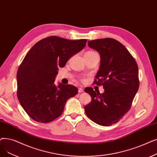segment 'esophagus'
I'll use <instances>...</instances> for the list:
<instances>
[{
	"label": "esophagus",
	"mask_w": 157,
	"mask_h": 157,
	"mask_svg": "<svg viewBox=\"0 0 157 157\" xmlns=\"http://www.w3.org/2000/svg\"><path fill=\"white\" fill-rule=\"evenodd\" d=\"M78 92L79 93H81V92H84V90L83 88H78Z\"/></svg>",
	"instance_id": "34e87169"
}]
</instances>
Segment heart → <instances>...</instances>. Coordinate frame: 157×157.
I'll return each mask as SVG.
<instances>
[{
  "label": "heart",
  "instance_id": "b5f03b06",
  "mask_svg": "<svg viewBox=\"0 0 157 157\" xmlns=\"http://www.w3.org/2000/svg\"><path fill=\"white\" fill-rule=\"evenodd\" d=\"M94 53H95V52H94L93 51H88L87 52H86V54H94Z\"/></svg>",
  "mask_w": 157,
  "mask_h": 157
}]
</instances>
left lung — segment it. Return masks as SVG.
I'll list each match as a JSON object with an SVG mask.
<instances>
[{
    "label": "left lung",
    "instance_id": "obj_1",
    "mask_svg": "<svg viewBox=\"0 0 157 157\" xmlns=\"http://www.w3.org/2000/svg\"><path fill=\"white\" fill-rule=\"evenodd\" d=\"M90 48L100 54L101 65L94 83L103 85L100 94L91 87L85 91L92 101L85 112L92 121L101 126L116 123L127 113L139 87V69L135 59L117 40L102 38L88 41Z\"/></svg>",
    "mask_w": 157,
    "mask_h": 157
}]
</instances>
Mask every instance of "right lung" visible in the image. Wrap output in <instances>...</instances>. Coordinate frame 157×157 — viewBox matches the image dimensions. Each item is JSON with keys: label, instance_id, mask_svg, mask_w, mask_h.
Instances as JSON below:
<instances>
[{"label": "right lung", "instance_id": "1", "mask_svg": "<svg viewBox=\"0 0 157 157\" xmlns=\"http://www.w3.org/2000/svg\"><path fill=\"white\" fill-rule=\"evenodd\" d=\"M87 40H70L56 36L40 40L27 53L17 74V97L29 116L47 123L63 112L67 101L76 95L71 85L54 84L59 67L82 50Z\"/></svg>", "mask_w": 157, "mask_h": 157}]
</instances>
